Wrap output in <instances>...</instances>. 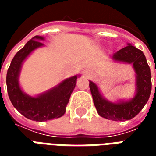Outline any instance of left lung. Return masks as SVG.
Returning a JSON list of instances; mask_svg holds the SVG:
<instances>
[{
  "instance_id": "obj_1",
  "label": "left lung",
  "mask_w": 156,
  "mask_h": 156,
  "mask_svg": "<svg viewBox=\"0 0 156 156\" xmlns=\"http://www.w3.org/2000/svg\"><path fill=\"white\" fill-rule=\"evenodd\" d=\"M113 58L116 61L133 63L137 78V93L134 98L129 102L113 104L102 97L93 82H89V87L95 108L101 117L115 121L128 120L141 111L150 98L152 85L151 68L143 51L130 44L115 52Z\"/></svg>"
}]
</instances>
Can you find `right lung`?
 <instances>
[{
	"label": "right lung",
	"mask_w": 156,
	"mask_h": 156,
	"mask_svg": "<svg viewBox=\"0 0 156 156\" xmlns=\"http://www.w3.org/2000/svg\"><path fill=\"white\" fill-rule=\"evenodd\" d=\"M44 37L36 36L16 52L6 74V86L10 100L22 115L31 120L47 121L62 117L66 111L72 92L78 77L74 76L38 97L32 98L25 94L19 87L18 76L22 62L34 49L43 46L40 40Z\"/></svg>",
	"instance_id": "add662e5"
}]
</instances>
